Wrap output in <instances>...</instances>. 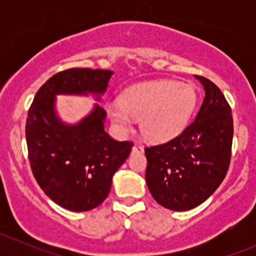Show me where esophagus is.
<instances>
[{
    "instance_id": "34e87169",
    "label": "esophagus",
    "mask_w": 256,
    "mask_h": 256,
    "mask_svg": "<svg viewBox=\"0 0 256 256\" xmlns=\"http://www.w3.org/2000/svg\"><path fill=\"white\" fill-rule=\"evenodd\" d=\"M144 147L142 146H138V144H135L132 147V152H138V154H144Z\"/></svg>"
}]
</instances>
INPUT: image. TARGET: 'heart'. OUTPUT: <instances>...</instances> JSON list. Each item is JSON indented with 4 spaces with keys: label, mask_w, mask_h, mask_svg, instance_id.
I'll use <instances>...</instances> for the list:
<instances>
[{
    "label": "heart",
    "mask_w": 256,
    "mask_h": 256,
    "mask_svg": "<svg viewBox=\"0 0 256 256\" xmlns=\"http://www.w3.org/2000/svg\"><path fill=\"white\" fill-rule=\"evenodd\" d=\"M198 95L192 84L174 80H151L124 90L121 102H109L105 112L115 128L128 132L140 120L144 138L162 144L177 138L190 124Z\"/></svg>",
    "instance_id": "1"
}]
</instances>
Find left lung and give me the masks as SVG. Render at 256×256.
Returning <instances> with one entry per match:
<instances>
[{
  "mask_svg": "<svg viewBox=\"0 0 256 256\" xmlns=\"http://www.w3.org/2000/svg\"><path fill=\"white\" fill-rule=\"evenodd\" d=\"M204 89L194 121L174 140L146 147V183L154 200L171 210H190L220 186L230 162L233 118L214 82L194 76Z\"/></svg>",
  "mask_w": 256,
  "mask_h": 256,
  "instance_id": "1",
  "label": "left lung"
}]
</instances>
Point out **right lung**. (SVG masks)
Listing matches in <instances>:
<instances>
[{
    "label": "right lung",
    "mask_w": 256,
    "mask_h": 256,
    "mask_svg": "<svg viewBox=\"0 0 256 256\" xmlns=\"http://www.w3.org/2000/svg\"><path fill=\"white\" fill-rule=\"evenodd\" d=\"M112 70L73 68L49 78L36 94L26 122L33 176L60 207L86 212L102 204L112 177L132 148L105 131L106 112L98 102L106 92ZM58 94L88 96L97 102L79 122H63L56 112Z\"/></svg>",
    "instance_id": "right-lung-1"
}]
</instances>
